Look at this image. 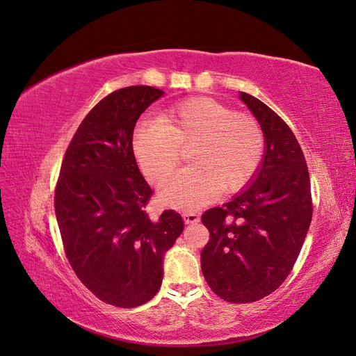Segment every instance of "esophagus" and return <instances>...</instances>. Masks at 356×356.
Instances as JSON below:
<instances>
[{"instance_id": "obj_1", "label": "esophagus", "mask_w": 356, "mask_h": 356, "mask_svg": "<svg viewBox=\"0 0 356 356\" xmlns=\"http://www.w3.org/2000/svg\"><path fill=\"white\" fill-rule=\"evenodd\" d=\"M182 218H184L186 224H196L200 220L199 213L197 212H191V211H186L184 213H182Z\"/></svg>"}]
</instances>
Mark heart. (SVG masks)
<instances>
[{
  "label": "heart",
  "mask_w": 356,
  "mask_h": 356,
  "mask_svg": "<svg viewBox=\"0 0 356 356\" xmlns=\"http://www.w3.org/2000/svg\"><path fill=\"white\" fill-rule=\"evenodd\" d=\"M193 165L179 170L161 188L169 207L193 209L221 193L248 184L264 154L263 127L255 117L234 113L212 98H190L170 106L159 120L139 124L134 152L149 181L163 182L188 147Z\"/></svg>",
  "instance_id": "heart-1"
}]
</instances>
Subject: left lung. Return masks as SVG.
<instances>
[{
    "mask_svg": "<svg viewBox=\"0 0 356 356\" xmlns=\"http://www.w3.org/2000/svg\"><path fill=\"white\" fill-rule=\"evenodd\" d=\"M239 98L263 127L266 152L248 188L203 212L209 242L200 264L220 298L252 303L272 294L293 270L314 207L306 159L293 131L260 99L245 92Z\"/></svg>",
    "mask_w": 356,
    "mask_h": 356,
    "instance_id": "left-lung-1",
    "label": "left lung"
}]
</instances>
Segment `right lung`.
<instances>
[{
    "label": "right lung",
    "instance_id": "1",
    "mask_svg": "<svg viewBox=\"0 0 356 356\" xmlns=\"http://www.w3.org/2000/svg\"><path fill=\"white\" fill-rule=\"evenodd\" d=\"M163 96L152 86L115 90L96 104L72 136L55 190V212L68 261L84 286L117 307L152 300L163 257L184 230L174 209L149 217L153 190L134 154V129Z\"/></svg>",
    "mask_w": 356,
    "mask_h": 356
}]
</instances>
